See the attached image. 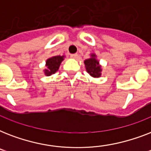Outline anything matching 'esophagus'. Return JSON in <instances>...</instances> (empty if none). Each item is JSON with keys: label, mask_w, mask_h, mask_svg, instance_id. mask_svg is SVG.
Segmentation results:
<instances>
[{"label": "esophagus", "mask_w": 151, "mask_h": 151, "mask_svg": "<svg viewBox=\"0 0 151 151\" xmlns=\"http://www.w3.org/2000/svg\"><path fill=\"white\" fill-rule=\"evenodd\" d=\"M71 58H73V59H76V58H78V54H71L70 55Z\"/></svg>", "instance_id": "esophagus-1"}]
</instances>
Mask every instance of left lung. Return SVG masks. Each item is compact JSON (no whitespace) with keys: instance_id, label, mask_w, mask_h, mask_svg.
Instances as JSON below:
<instances>
[{"instance_id":"left-lung-1","label":"left lung","mask_w":151,"mask_h":151,"mask_svg":"<svg viewBox=\"0 0 151 151\" xmlns=\"http://www.w3.org/2000/svg\"><path fill=\"white\" fill-rule=\"evenodd\" d=\"M87 72L90 75L95 78H99L101 75V68L99 65V62L95 59V55H92V58L85 61Z\"/></svg>"}]
</instances>
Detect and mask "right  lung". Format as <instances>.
<instances>
[{
  "mask_svg": "<svg viewBox=\"0 0 151 151\" xmlns=\"http://www.w3.org/2000/svg\"><path fill=\"white\" fill-rule=\"evenodd\" d=\"M63 60V56L57 55V56H53L50 59H48L46 61V66L47 69L45 71V75L50 76L52 73H55L58 70L60 66L61 62Z\"/></svg>",
  "mask_w": 151,
  "mask_h": 151,
  "instance_id": "add662e5",
  "label": "right lung"
}]
</instances>
